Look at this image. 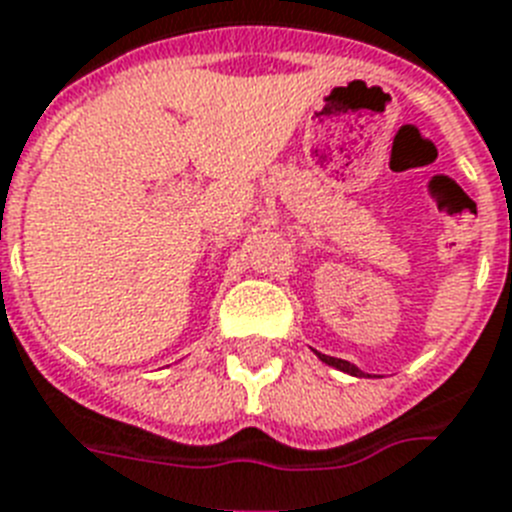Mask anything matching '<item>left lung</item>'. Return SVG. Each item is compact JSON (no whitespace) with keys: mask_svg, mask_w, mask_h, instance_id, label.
Listing matches in <instances>:
<instances>
[{"mask_svg":"<svg viewBox=\"0 0 512 512\" xmlns=\"http://www.w3.org/2000/svg\"><path fill=\"white\" fill-rule=\"evenodd\" d=\"M319 358H322L324 363H329V366H335V369H340V371H345V374H353V377H366V374H363L361 369H356V366H353V363H348V361H342V358H332V356H324V353H319Z\"/></svg>","mask_w":512,"mask_h":512,"instance_id":"obj_1","label":"left lung"}]
</instances>
